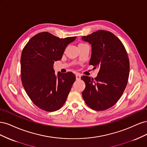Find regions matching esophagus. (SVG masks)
Here are the masks:
<instances>
[{
    "label": "esophagus",
    "instance_id": "obj_1",
    "mask_svg": "<svg viewBox=\"0 0 147 147\" xmlns=\"http://www.w3.org/2000/svg\"><path fill=\"white\" fill-rule=\"evenodd\" d=\"M81 79V76L79 74H76V80H80Z\"/></svg>",
    "mask_w": 147,
    "mask_h": 147
}]
</instances>
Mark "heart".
I'll list each match as a JSON object with an SVG mask.
<instances>
[{
	"instance_id": "b5f03b06",
	"label": "heart",
	"mask_w": 147,
	"mask_h": 147,
	"mask_svg": "<svg viewBox=\"0 0 147 147\" xmlns=\"http://www.w3.org/2000/svg\"><path fill=\"white\" fill-rule=\"evenodd\" d=\"M80 44H82V43H80Z\"/></svg>"
}]
</instances>
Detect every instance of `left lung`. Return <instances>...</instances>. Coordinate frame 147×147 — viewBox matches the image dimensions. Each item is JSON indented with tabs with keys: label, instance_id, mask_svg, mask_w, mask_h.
<instances>
[{
	"label": "left lung",
	"instance_id": "8db88e82",
	"mask_svg": "<svg viewBox=\"0 0 147 147\" xmlns=\"http://www.w3.org/2000/svg\"><path fill=\"white\" fill-rule=\"evenodd\" d=\"M82 39L91 45L90 65L99 68L97 76H82L86 87L82 92L88 107L97 111L112 107L126 87L129 75V60L121 40L109 31L99 30Z\"/></svg>",
	"mask_w": 147,
	"mask_h": 147
}]
</instances>
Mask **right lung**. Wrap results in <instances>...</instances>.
<instances>
[{
  "label": "right lung",
  "mask_w": 147,
  "mask_h": 147,
  "mask_svg": "<svg viewBox=\"0 0 147 147\" xmlns=\"http://www.w3.org/2000/svg\"><path fill=\"white\" fill-rule=\"evenodd\" d=\"M77 37L60 38L47 32L31 38L21 57V78L33 103L47 112L61 109L67 98L75 75L71 72L55 74L53 64L63 57L66 47Z\"/></svg>",
  "instance_id": "right-lung-1"
}]
</instances>
